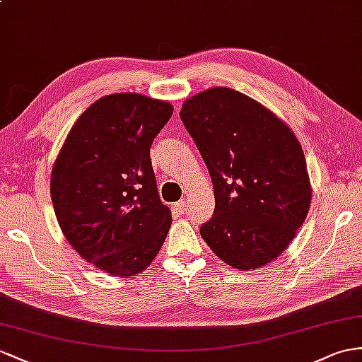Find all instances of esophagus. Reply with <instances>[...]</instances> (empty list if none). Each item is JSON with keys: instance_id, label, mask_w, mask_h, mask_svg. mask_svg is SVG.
<instances>
[{"instance_id": "34e87169", "label": "esophagus", "mask_w": 362, "mask_h": 362, "mask_svg": "<svg viewBox=\"0 0 362 362\" xmlns=\"http://www.w3.org/2000/svg\"><path fill=\"white\" fill-rule=\"evenodd\" d=\"M174 209L179 212V214H185V211L188 209V203L185 202V200H182V202H179V203H175L174 205Z\"/></svg>"}]
</instances>
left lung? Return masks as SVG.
Segmentation results:
<instances>
[{"instance_id": "1", "label": "left lung", "mask_w": 362, "mask_h": 362, "mask_svg": "<svg viewBox=\"0 0 362 362\" xmlns=\"http://www.w3.org/2000/svg\"><path fill=\"white\" fill-rule=\"evenodd\" d=\"M180 119L214 187V216L200 235L234 269L271 263L291 245L310 208L298 139L260 102L226 87L188 98Z\"/></svg>"}]
</instances>
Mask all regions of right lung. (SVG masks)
<instances>
[{"instance_id": "obj_1", "label": "right lung", "mask_w": 362, "mask_h": 362, "mask_svg": "<svg viewBox=\"0 0 362 362\" xmlns=\"http://www.w3.org/2000/svg\"><path fill=\"white\" fill-rule=\"evenodd\" d=\"M173 111L170 102L139 93L100 98L78 117L54 160L50 196L62 234L108 275L145 271L171 228L150 148Z\"/></svg>"}]
</instances>
